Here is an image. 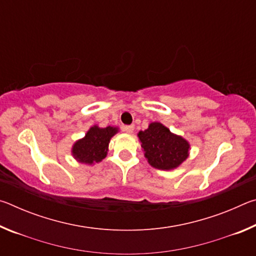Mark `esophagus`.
<instances>
[{
	"label": "esophagus",
	"mask_w": 256,
	"mask_h": 256,
	"mask_svg": "<svg viewBox=\"0 0 256 256\" xmlns=\"http://www.w3.org/2000/svg\"><path fill=\"white\" fill-rule=\"evenodd\" d=\"M123 131L128 134H132L134 131V125H125V126H123Z\"/></svg>",
	"instance_id": "obj_1"
}]
</instances>
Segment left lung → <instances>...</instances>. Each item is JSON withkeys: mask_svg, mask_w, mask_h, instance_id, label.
I'll return each mask as SVG.
<instances>
[{"mask_svg": "<svg viewBox=\"0 0 256 256\" xmlns=\"http://www.w3.org/2000/svg\"><path fill=\"white\" fill-rule=\"evenodd\" d=\"M144 157L157 170H175L188 157L190 144L184 138L172 133L159 122L138 133Z\"/></svg>", "mask_w": 256, "mask_h": 256, "instance_id": "1", "label": "left lung"}]
</instances>
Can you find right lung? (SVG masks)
Listing matches in <instances>:
<instances>
[{"mask_svg": "<svg viewBox=\"0 0 256 256\" xmlns=\"http://www.w3.org/2000/svg\"><path fill=\"white\" fill-rule=\"evenodd\" d=\"M118 132V128H99L94 125L86 133V136L78 140L72 146V154L78 162L92 164L106 157L108 144L112 136Z\"/></svg>", "mask_w": 256, "mask_h": 256, "instance_id": "right-lung-1", "label": "right lung"}]
</instances>
